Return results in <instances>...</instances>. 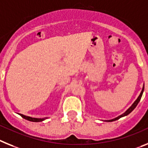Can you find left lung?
<instances>
[{
    "mask_svg": "<svg viewBox=\"0 0 148 148\" xmlns=\"http://www.w3.org/2000/svg\"><path fill=\"white\" fill-rule=\"evenodd\" d=\"M144 88H145V86H143V88H142V92H141V93H140V95H139V96H138V98L136 99V101H135V102L133 103V104H132V106H131L130 107L129 109H128V110H127V111L125 112H124V113H123V114H122V115H119V116H118V117H117V118H115V119H111V120H107V121H108V122H112V121H116V120H118V119H121V118H122V117L126 116V115H129L130 113L131 112L133 111V110H134L135 108L136 107V106H137V105H138V102H139V101H140V100H141V98H142V94H143V92H144Z\"/></svg>",
    "mask_w": 148,
    "mask_h": 148,
    "instance_id": "8db88e82",
    "label": "left lung"
}]
</instances>
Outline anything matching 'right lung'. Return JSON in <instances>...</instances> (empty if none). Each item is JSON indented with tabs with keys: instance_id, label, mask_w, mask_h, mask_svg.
Returning <instances> with one entry per match:
<instances>
[{
	"instance_id": "add662e5",
	"label": "right lung",
	"mask_w": 148,
	"mask_h": 148,
	"mask_svg": "<svg viewBox=\"0 0 148 148\" xmlns=\"http://www.w3.org/2000/svg\"><path fill=\"white\" fill-rule=\"evenodd\" d=\"M22 117L23 119H26V120L29 121H33V122H39V121H44L45 119H46L47 118L45 119H36V118H32V117H29V116H26V115H24L22 114H19Z\"/></svg>"
}]
</instances>
